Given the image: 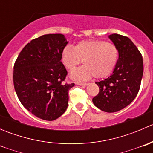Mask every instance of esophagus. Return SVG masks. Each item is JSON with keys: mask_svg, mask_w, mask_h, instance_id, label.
<instances>
[{"mask_svg": "<svg viewBox=\"0 0 153 153\" xmlns=\"http://www.w3.org/2000/svg\"><path fill=\"white\" fill-rule=\"evenodd\" d=\"M78 85L80 86H87L88 85V83H81V82H77L76 83Z\"/></svg>", "mask_w": 153, "mask_h": 153, "instance_id": "1", "label": "esophagus"}]
</instances>
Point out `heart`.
I'll list each match as a JSON object with an SVG mask.
<instances>
[{
    "label": "heart",
    "mask_w": 153,
    "mask_h": 153,
    "mask_svg": "<svg viewBox=\"0 0 153 153\" xmlns=\"http://www.w3.org/2000/svg\"><path fill=\"white\" fill-rule=\"evenodd\" d=\"M118 59L116 46L101 40L83 41L73 47L67 46L61 53V62L68 70H74L82 61L84 64L70 74L74 81H86L93 75L106 78L113 72Z\"/></svg>",
    "instance_id": "b5f03b06"
}]
</instances>
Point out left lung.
<instances>
[{
    "mask_svg": "<svg viewBox=\"0 0 153 153\" xmlns=\"http://www.w3.org/2000/svg\"><path fill=\"white\" fill-rule=\"evenodd\" d=\"M109 38L118 49V63L110 76L95 82L99 92L92 102L101 110L115 112L135 98L141 86L143 65L141 52L129 38L112 34Z\"/></svg>",
    "mask_w": 153,
    "mask_h": 153,
    "instance_id": "obj_1",
    "label": "left lung"
}]
</instances>
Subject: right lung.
<instances>
[{"instance_id": "right-lung-1", "label": "right lung", "mask_w": 153, "mask_h": 153, "mask_svg": "<svg viewBox=\"0 0 153 153\" xmlns=\"http://www.w3.org/2000/svg\"><path fill=\"white\" fill-rule=\"evenodd\" d=\"M67 44L62 34L42 35L24 47L14 65V86L20 101L43 120L54 121L67 109L68 92L75 85L64 84L67 71L61 60Z\"/></svg>"}]
</instances>
